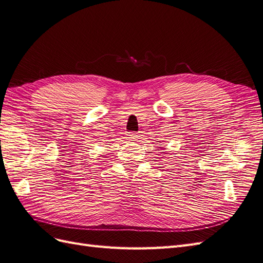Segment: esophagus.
<instances>
[{"label": "esophagus", "instance_id": "1", "mask_svg": "<svg viewBox=\"0 0 263 263\" xmlns=\"http://www.w3.org/2000/svg\"><path fill=\"white\" fill-rule=\"evenodd\" d=\"M137 134L136 133H127V138L133 140V139H137Z\"/></svg>", "mask_w": 263, "mask_h": 263}]
</instances>
